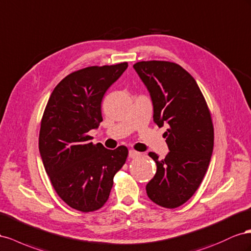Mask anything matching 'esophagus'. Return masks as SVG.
Here are the masks:
<instances>
[{
  "instance_id": "34e87169",
  "label": "esophagus",
  "mask_w": 251,
  "mask_h": 251,
  "mask_svg": "<svg viewBox=\"0 0 251 251\" xmlns=\"http://www.w3.org/2000/svg\"><path fill=\"white\" fill-rule=\"evenodd\" d=\"M140 155H141V153L135 151V150H130L129 151V157H131V159H137V157H139Z\"/></svg>"
}]
</instances>
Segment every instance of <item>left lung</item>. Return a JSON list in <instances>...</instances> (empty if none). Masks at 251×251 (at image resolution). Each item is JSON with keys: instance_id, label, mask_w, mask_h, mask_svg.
Here are the masks:
<instances>
[{"instance_id": "8db88e82", "label": "left lung", "mask_w": 251, "mask_h": 251, "mask_svg": "<svg viewBox=\"0 0 251 251\" xmlns=\"http://www.w3.org/2000/svg\"><path fill=\"white\" fill-rule=\"evenodd\" d=\"M133 68L150 92L153 121L161 127L170 151L165 159L149 152L156 173L146 185L148 198L165 208H176L195 195L211 159L214 131L201 89L178 64L142 61Z\"/></svg>"}]
</instances>
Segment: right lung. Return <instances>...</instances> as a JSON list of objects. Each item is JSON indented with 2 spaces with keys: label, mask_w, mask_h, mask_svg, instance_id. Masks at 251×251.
I'll return each mask as SVG.
<instances>
[{
  "label": "right lung",
  "mask_w": 251,
  "mask_h": 251,
  "mask_svg": "<svg viewBox=\"0 0 251 251\" xmlns=\"http://www.w3.org/2000/svg\"><path fill=\"white\" fill-rule=\"evenodd\" d=\"M128 67L90 66L69 74L55 86L41 120L39 149L58 196L71 208L90 212L109 198L113 176L128 156L126 146L106 149L88 132L103 121L102 99Z\"/></svg>",
  "instance_id": "add662e5"
}]
</instances>
